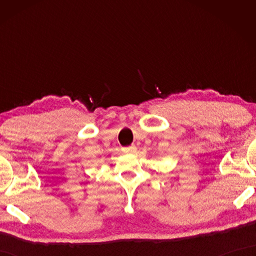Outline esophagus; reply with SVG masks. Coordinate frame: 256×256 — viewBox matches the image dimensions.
Listing matches in <instances>:
<instances>
[{
    "label": "esophagus",
    "mask_w": 256,
    "mask_h": 256,
    "mask_svg": "<svg viewBox=\"0 0 256 256\" xmlns=\"http://www.w3.org/2000/svg\"><path fill=\"white\" fill-rule=\"evenodd\" d=\"M136 151V146H126V148H123V152L124 154H133Z\"/></svg>",
    "instance_id": "esophagus-1"
}]
</instances>
